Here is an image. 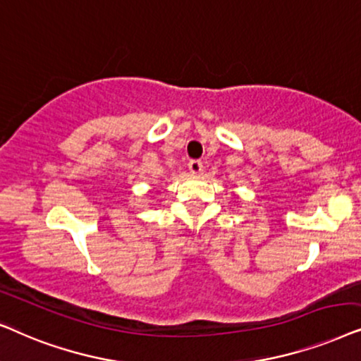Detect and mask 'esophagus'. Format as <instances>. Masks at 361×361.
Masks as SVG:
<instances>
[{
	"label": "esophagus",
	"instance_id": "esophagus-1",
	"mask_svg": "<svg viewBox=\"0 0 361 361\" xmlns=\"http://www.w3.org/2000/svg\"><path fill=\"white\" fill-rule=\"evenodd\" d=\"M188 168H190L191 175H200V173L203 171V163H201L200 160H191L188 163Z\"/></svg>",
	"mask_w": 361,
	"mask_h": 361
}]
</instances>
